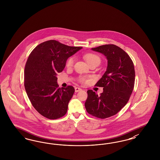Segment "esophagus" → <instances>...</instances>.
Wrapping results in <instances>:
<instances>
[{
	"label": "esophagus",
	"instance_id": "1",
	"mask_svg": "<svg viewBox=\"0 0 160 160\" xmlns=\"http://www.w3.org/2000/svg\"><path fill=\"white\" fill-rule=\"evenodd\" d=\"M81 90H82V89L80 88H78V87H76V88H75V91H76V92H80V91H81Z\"/></svg>",
	"mask_w": 160,
	"mask_h": 160
}]
</instances>
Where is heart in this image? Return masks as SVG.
Masks as SVG:
<instances>
[{
  "mask_svg": "<svg viewBox=\"0 0 160 160\" xmlns=\"http://www.w3.org/2000/svg\"><path fill=\"white\" fill-rule=\"evenodd\" d=\"M84 59H86V62L90 64L91 62H100V58L99 57L98 55H96L95 54H93V53H88V54H86L84 55ZM74 61H75V59L74 57H70V58L68 59L67 62H66V66L68 68L71 67L73 64L74 63ZM80 81L82 82H87V80L82 77L80 78Z\"/></svg>",
  "mask_w": 160,
  "mask_h": 160,
  "instance_id": "heart-1",
  "label": "heart"
}]
</instances>
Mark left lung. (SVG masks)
Returning a JSON list of instances; mask_svg holds the SVG:
<instances>
[{"label":"left lung","mask_w":160,"mask_h":160,"mask_svg":"<svg viewBox=\"0 0 160 160\" xmlns=\"http://www.w3.org/2000/svg\"><path fill=\"white\" fill-rule=\"evenodd\" d=\"M103 54L107 59V70L96 86L103 87L98 96L89 90L85 108L88 112L99 118L115 115L128 103L134 88V65L128 53L114 45L92 48Z\"/></svg>","instance_id":"left-lung-1"}]
</instances>
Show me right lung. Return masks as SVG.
<instances>
[{"label":"right lung","instance_id":"obj_1","mask_svg":"<svg viewBox=\"0 0 160 160\" xmlns=\"http://www.w3.org/2000/svg\"><path fill=\"white\" fill-rule=\"evenodd\" d=\"M82 47L68 46L51 40L40 43L31 52L24 70L27 96L39 114L49 119L63 117L75 90L72 86L59 88L58 73L67 60Z\"/></svg>","mask_w":160,"mask_h":160}]
</instances>
